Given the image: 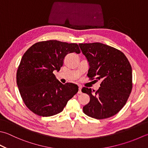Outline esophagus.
I'll return each instance as SVG.
<instances>
[{
    "label": "esophagus",
    "mask_w": 148,
    "mask_h": 148,
    "mask_svg": "<svg viewBox=\"0 0 148 148\" xmlns=\"http://www.w3.org/2000/svg\"><path fill=\"white\" fill-rule=\"evenodd\" d=\"M82 86H79V89H78V92H77V94H82Z\"/></svg>",
    "instance_id": "34e87169"
}]
</instances>
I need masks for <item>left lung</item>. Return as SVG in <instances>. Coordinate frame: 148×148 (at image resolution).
Instances as JSON below:
<instances>
[{"mask_svg": "<svg viewBox=\"0 0 148 148\" xmlns=\"http://www.w3.org/2000/svg\"><path fill=\"white\" fill-rule=\"evenodd\" d=\"M88 60L87 76L90 80H101L97 91L83 87L82 92L90 96L83 110L89 117L103 119L114 116L125 105L132 90V69L121 51L103 43H79Z\"/></svg>", "mask_w": 148, "mask_h": 148, "instance_id": "8db88e82", "label": "left lung"}]
</instances>
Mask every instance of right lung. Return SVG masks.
<instances>
[{"instance_id":"right-lung-1","label":"right lung","mask_w":148,"mask_h":148,"mask_svg":"<svg viewBox=\"0 0 148 148\" xmlns=\"http://www.w3.org/2000/svg\"><path fill=\"white\" fill-rule=\"evenodd\" d=\"M77 43L47 40L34 43L23 55L16 83L26 106L40 116L59 114L78 91L74 83L62 84L53 71H59L69 53H80Z\"/></svg>"}]
</instances>
